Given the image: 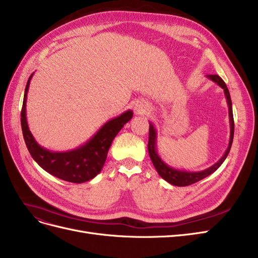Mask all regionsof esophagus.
<instances>
[{"label":"esophagus","mask_w":258,"mask_h":258,"mask_svg":"<svg viewBox=\"0 0 258 258\" xmlns=\"http://www.w3.org/2000/svg\"><path fill=\"white\" fill-rule=\"evenodd\" d=\"M146 105L144 103H140V104H137L136 105V111L138 114H145L146 113Z\"/></svg>","instance_id":"34e87169"}]
</instances>
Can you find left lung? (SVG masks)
<instances>
[{
  "mask_svg": "<svg viewBox=\"0 0 258 258\" xmlns=\"http://www.w3.org/2000/svg\"><path fill=\"white\" fill-rule=\"evenodd\" d=\"M209 80L214 82L216 85L220 86V87L224 90L226 101H227L228 104V113H229V124H230V137H229V144L227 150H226L225 154L223 155V157L218 160L216 163H214L213 166H211L210 168L202 170V171H185V170H179L175 169L173 167L169 166L168 163H166L161 159L157 152V132H156L155 127L153 126V123L150 122V137H148V154H150L151 160L153 162V165L155 169L157 170L158 174L167 181L168 183L175 185V186H188L191 185L196 182L201 181L202 178H205L209 176L210 174H212L213 172L221 167L222 163L225 161V159L227 158V156L229 154V151L231 148L232 144V140H233V132H235V122H233V115H232V105H231V99L229 95V90L226 86L225 82L221 79L218 75H207Z\"/></svg>",
  "mask_w": 258,
  "mask_h": 258,
  "instance_id": "8db88e82",
  "label": "left lung"
}]
</instances>
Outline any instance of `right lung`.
<instances>
[{
  "label": "right lung",
  "mask_w": 258,
  "mask_h": 258,
  "mask_svg": "<svg viewBox=\"0 0 258 258\" xmlns=\"http://www.w3.org/2000/svg\"><path fill=\"white\" fill-rule=\"evenodd\" d=\"M33 74H31L28 80L21 110L22 135L29 153L37 165L46 172L63 181L80 184L92 179L101 172L114 138L121 130L123 124L132 118L134 112L128 110L108 120L90 140L75 150L69 152H51L35 141L28 126L26 103L30 82Z\"/></svg>",
  "instance_id": "obj_1"
}]
</instances>
